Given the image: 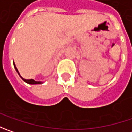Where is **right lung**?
I'll use <instances>...</instances> for the list:
<instances>
[{
  "instance_id": "right-lung-1",
  "label": "right lung",
  "mask_w": 132,
  "mask_h": 132,
  "mask_svg": "<svg viewBox=\"0 0 132 132\" xmlns=\"http://www.w3.org/2000/svg\"><path fill=\"white\" fill-rule=\"evenodd\" d=\"M14 68H15V70H16V71L18 72V73L19 74V76H20V78L23 79V81H25V82H26V83H28V84H42V82H40V81H34V79H23V77L20 75V73H19V72H18V68H16V66H15V64L14 63Z\"/></svg>"
}]
</instances>
